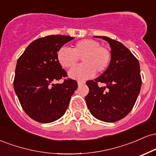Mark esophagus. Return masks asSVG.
Wrapping results in <instances>:
<instances>
[{
    "instance_id": "esophagus-1",
    "label": "esophagus",
    "mask_w": 156,
    "mask_h": 156,
    "mask_svg": "<svg viewBox=\"0 0 156 156\" xmlns=\"http://www.w3.org/2000/svg\"><path fill=\"white\" fill-rule=\"evenodd\" d=\"M84 83H85V82H83V81H80V80H78V85L79 86V87H80V86L83 85V84Z\"/></svg>"
}]
</instances>
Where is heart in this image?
Returning a JSON list of instances; mask_svg holds the SVG:
<instances>
[{
  "instance_id": "heart-1",
  "label": "heart",
  "mask_w": 156,
  "mask_h": 156,
  "mask_svg": "<svg viewBox=\"0 0 156 156\" xmlns=\"http://www.w3.org/2000/svg\"><path fill=\"white\" fill-rule=\"evenodd\" d=\"M111 53L106 48L101 46L99 42L93 39H82L73 46L72 50L66 47L58 49L56 58L62 67L73 68L81 58L83 64L73 68L68 75L76 80H86L94 73H101L108 67Z\"/></svg>"
}]
</instances>
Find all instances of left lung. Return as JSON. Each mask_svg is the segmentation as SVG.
Here are the masks:
<instances>
[{
    "label": "left lung",
    "instance_id": "left-lung-1",
    "mask_svg": "<svg viewBox=\"0 0 156 156\" xmlns=\"http://www.w3.org/2000/svg\"><path fill=\"white\" fill-rule=\"evenodd\" d=\"M94 37L108 42L112 57L106 70L94 80L87 82L89 92L85 100L93 117L105 122H114L128 115L136 101L141 86L140 66L121 42L107 37ZM98 82L107 86L99 87Z\"/></svg>",
    "mask_w": 156,
    "mask_h": 156
}]
</instances>
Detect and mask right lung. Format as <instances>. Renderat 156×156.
I'll return each mask as SVG.
<instances>
[{
    "mask_svg": "<svg viewBox=\"0 0 156 156\" xmlns=\"http://www.w3.org/2000/svg\"><path fill=\"white\" fill-rule=\"evenodd\" d=\"M73 39L63 35L37 39L17 60L14 89L24 112L35 121L49 123L62 117L78 88L72 79L55 83L67 76L57 60V52Z\"/></svg>",
    "mask_w": 156,
    "mask_h": 156,
    "instance_id": "1",
    "label": "right lung"
}]
</instances>
